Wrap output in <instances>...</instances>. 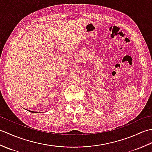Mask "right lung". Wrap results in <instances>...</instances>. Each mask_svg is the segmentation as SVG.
I'll return each mask as SVG.
<instances>
[{
  "label": "right lung",
  "instance_id": "add662e5",
  "mask_svg": "<svg viewBox=\"0 0 152 152\" xmlns=\"http://www.w3.org/2000/svg\"><path fill=\"white\" fill-rule=\"evenodd\" d=\"M29 112H33V113H37V112H33V111H30V110H28Z\"/></svg>",
  "mask_w": 152,
  "mask_h": 152
}]
</instances>
